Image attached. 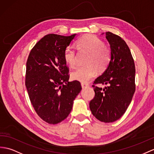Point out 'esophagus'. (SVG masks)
I'll use <instances>...</instances> for the list:
<instances>
[{"label": "esophagus", "mask_w": 154, "mask_h": 154, "mask_svg": "<svg viewBox=\"0 0 154 154\" xmlns=\"http://www.w3.org/2000/svg\"><path fill=\"white\" fill-rule=\"evenodd\" d=\"M81 85H82V88H83V89L89 87V85L88 84H85V83H82Z\"/></svg>", "instance_id": "34e87169"}]
</instances>
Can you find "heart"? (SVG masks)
I'll return each mask as SVG.
<instances>
[{
  "label": "heart",
  "mask_w": 154,
  "mask_h": 154,
  "mask_svg": "<svg viewBox=\"0 0 154 154\" xmlns=\"http://www.w3.org/2000/svg\"><path fill=\"white\" fill-rule=\"evenodd\" d=\"M76 45L79 50L89 53L85 60L88 65L78 66L71 72L70 76L74 80L87 82L95 76L97 70L100 72L106 69L110 59V51L104 46L102 40L92 35L81 37L76 42ZM63 59L69 66H74L76 63V54L74 49L66 48L63 53Z\"/></svg>",
  "instance_id": "1"
}]
</instances>
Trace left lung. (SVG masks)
Masks as SVG:
<instances>
[{"label":"left lung","instance_id":"1","mask_svg":"<svg viewBox=\"0 0 154 154\" xmlns=\"http://www.w3.org/2000/svg\"><path fill=\"white\" fill-rule=\"evenodd\" d=\"M105 35L110 44V59L94 84L107 86L103 89L93 85L95 95L90 101L89 108L99 121L112 123L124 114L132 100L135 91V66L125 41L110 32H105Z\"/></svg>","mask_w":154,"mask_h":154}]
</instances>
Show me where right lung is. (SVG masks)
I'll list each match as a JSON object with an SVG mask.
<instances>
[{
  "label": "right lung",
  "instance_id": "1",
  "mask_svg": "<svg viewBox=\"0 0 154 154\" xmlns=\"http://www.w3.org/2000/svg\"><path fill=\"white\" fill-rule=\"evenodd\" d=\"M76 34L65 36L50 34L31 50L27 61L25 85L30 100L39 117L50 124L67 118L82 87L69 82L63 53Z\"/></svg>",
  "mask_w": 154,
  "mask_h": 154
}]
</instances>
